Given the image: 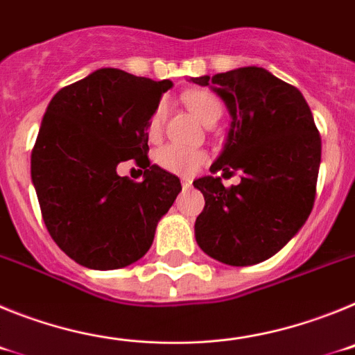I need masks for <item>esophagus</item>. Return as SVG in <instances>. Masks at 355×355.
I'll return each instance as SVG.
<instances>
[{
	"label": "esophagus",
	"mask_w": 355,
	"mask_h": 355,
	"mask_svg": "<svg viewBox=\"0 0 355 355\" xmlns=\"http://www.w3.org/2000/svg\"><path fill=\"white\" fill-rule=\"evenodd\" d=\"M181 187L190 188L192 187V180H190V178H181Z\"/></svg>",
	"instance_id": "esophagus-1"
}]
</instances>
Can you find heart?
<instances>
[{
	"mask_svg": "<svg viewBox=\"0 0 355 355\" xmlns=\"http://www.w3.org/2000/svg\"><path fill=\"white\" fill-rule=\"evenodd\" d=\"M188 108L192 110L193 115L199 119L200 122H205L208 126L209 122L218 121L222 115V105L213 94L209 92H196L192 96H188L187 99ZM163 117H165V106L159 105L158 108L153 112L149 122H147V137L150 140H155L159 137L162 131ZM208 156L205 150L188 149L183 146H175V144H167L156 153V162L162 165L165 171L174 172V174L190 175L193 172L199 171L206 163Z\"/></svg>",
	"mask_w": 355,
	"mask_h": 355,
	"instance_id": "b5f03b06",
	"label": "heart"
}]
</instances>
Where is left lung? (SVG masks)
<instances>
[{
	"mask_svg": "<svg viewBox=\"0 0 355 355\" xmlns=\"http://www.w3.org/2000/svg\"><path fill=\"white\" fill-rule=\"evenodd\" d=\"M211 87L231 115L220 156L193 181L206 206L196 240L209 258L249 266L272 258L299 233L316 196L322 140L299 89L263 67H240L190 78ZM242 172L231 189L215 176Z\"/></svg>",
	"mask_w": 355,
	"mask_h": 355,
	"instance_id": "left-lung-1",
	"label": "left lung"
}]
</instances>
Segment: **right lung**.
Masks as SVG:
<instances>
[{
  "label": "right lung",
  "mask_w": 355,
  "mask_h": 355,
  "mask_svg": "<svg viewBox=\"0 0 355 355\" xmlns=\"http://www.w3.org/2000/svg\"><path fill=\"white\" fill-rule=\"evenodd\" d=\"M171 87L105 67L58 90L46 108L31 181L49 234L81 266L139 261L181 192L180 178L147 158V122ZM130 159L144 168L140 184L116 174Z\"/></svg>",
  "instance_id": "obj_1"
}]
</instances>
